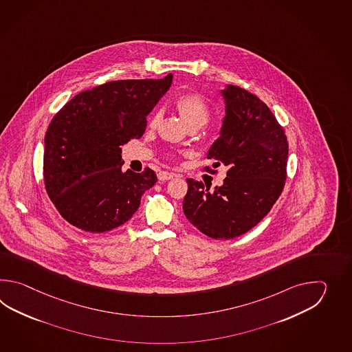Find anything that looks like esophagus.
<instances>
[{
    "label": "esophagus",
    "instance_id": "obj_1",
    "mask_svg": "<svg viewBox=\"0 0 352 352\" xmlns=\"http://www.w3.org/2000/svg\"><path fill=\"white\" fill-rule=\"evenodd\" d=\"M157 177L160 181H167V179H173V173H167V171H160L157 173Z\"/></svg>",
    "mask_w": 352,
    "mask_h": 352
}]
</instances>
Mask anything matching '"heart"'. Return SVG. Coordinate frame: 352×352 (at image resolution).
Here are the masks:
<instances>
[{"instance_id":"b5f03b06","label":"heart","mask_w":352,"mask_h":352,"mask_svg":"<svg viewBox=\"0 0 352 352\" xmlns=\"http://www.w3.org/2000/svg\"><path fill=\"white\" fill-rule=\"evenodd\" d=\"M175 105L179 116L184 118L190 128H200L205 126L211 117V107L206 102V99L202 97L200 93H196V91L185 93L179 96L175 100ZM161 116H162L161 111H156L151 118V127L157 126L158 122L161 120Z\"/></svg>"}]
</instances>
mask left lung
<instances>
[{
	"instance_id": "obj_1",
	"label": "left lung",
	"mask_w": 352,
	"mask_h": 352,
	"mask_svg": "<svg viewBox=\"0 0 352 352\" xmlns=\"http://www.w3.org/2000/svg\"><path fill=\"white\" fill-rule=\"evenodd\" d=\"M226 116L208 153L217 173L224 166L223 186L214 191L187 179L182 209L187 220L212 239H232L253 229L276 204L287 179L288 141L283 127L259 98L235 85L223 90Z\"/></svg>"
}]
</instances>
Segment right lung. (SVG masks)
<instances>
[{
  "label": "right lung",
  "mask_w": 352,
  "mask_h": 352,
  "mask_svg": "<svg viewBox=\"0 0 352 352\" xmlns=\"http://www.w3.org/2000/svg\"><path fill=\"white\" fill-rule=\"evenodd\" d=\"M171 82L173 74L107 82L76 94L54 116L45 135L44 184L69 224L104 232L133 217L157 176L150 167L122 173L120 146L142 137L146 116Z\"/></svg>",
  "instance_id": "1"
}]
</instances>
